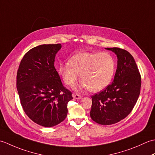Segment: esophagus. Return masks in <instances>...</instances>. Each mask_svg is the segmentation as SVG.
<instances>
[{
    "mask_svg": "<svg viewBox=\"0 0 155 155\" xmlns=\"http://www.w3.org/2000/svg\"><path fill=\"white\" fill-rule=\"evenodd\" d=\"M72 97H73L75 99H81L82 98V96L79 94H72Z\"/></svg>",
    "mask_w": 155,
    "mask_h": 155,
    "instance_id": "1",
    "label": "esophagus"
}]
</instances>
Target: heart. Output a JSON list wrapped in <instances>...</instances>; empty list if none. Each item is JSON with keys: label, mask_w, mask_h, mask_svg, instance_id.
<instances>
[{"label": "heart", "mask_w": 155, "mask_h": 155, "mask_svg": "<svg viewBox=\"0 0 155 155\" xmlns=\"http://www.w3.org/2000/svg\"><path fill=\"white\" fill-rule=\"evenodd\" d=\"M115 70L113 57L107 52H78L62 63L58 72L68 86H73L79 77L78 88L98 92L106 88L113 79Z\"/></svg>", "instance_id": "1"}]
</instances>
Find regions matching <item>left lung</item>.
I'll list each match as a JSON object with an SVG mask.
<instances>
[{
	"instance_id": "left-lung-1",
	"label": "left lung",
	"mask_w": 155,
	"mask_h": 155,
	"mask_svg": "<svg viewBox=\"0 0 155 155\" xmlns=\"http://www.w3.org/2000/svg\"><path fill=\"white\" fill-rule=\"evenodd\" d=\"M117 56L114 81L98 94L92 96L90 115L98 124L110 125L127 117L139 97L141 77L133 56L117 47L107 48Z\"/></svg>"
}]
</instances>
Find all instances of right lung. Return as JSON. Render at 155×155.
I'll use <instances>...</instances> for the list:
<instances>
[{"mask_svg": "<svg viewBox=\"0 0 155 155\" xmlns=\"http://www.w3.org/2000/svg\"><path fill=\"white\" fill-rule=\"evenodd\" d=\"M61 44L42 45L25 54L16 76V88L25 113L41 126L52 127L67 116L72 93L62 84L54 67Z\"/></svg>", "mask_w": 155, "mask_h": 155, "instance_id": "obj_1", "label": "right lung"}]
</instances>
